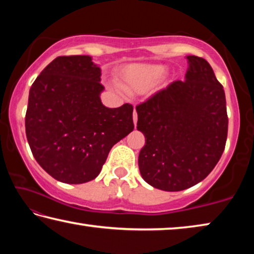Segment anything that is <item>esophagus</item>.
Returning <instances> with one entry per match:
<instances>
[{"label": "esophagus", "mask_w": 254, "mask_h": 254, "mask_svg": "<svg viewBox=\"0 0 254 254\" xmlns=\"http://www.w3.org/2000/svg\"><path fill=\"white\" fill-rule=\"evenodd\" d=\"M136 121H137V114H136V111L134 110L133 111V123H134V127L136 126Z\"/></svg>", "instance_id": "1"}]
</instances>
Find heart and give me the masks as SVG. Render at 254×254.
Instances as JSON below:
<instances>
[{"instance_id":"heart-1","label":"heart","mask_w":254,"mask_h":254,"mask_svg":"<svg viewBox=\"0 0 254 254\" xmlns=\"http://www.w3.org/2000/svg\"><path fill=\"white\" fill-rule=\"evenodd\" d=\"M167 74V67L159 64H130L119 71L121 87L128 94H145Z\"/></svg>"}]
</instances>
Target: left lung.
Here are the masks:
<instances>
[{
	"instance_id": "8db88e82",
	"label": "left lung",
	"mask_w": 254,
	"mask_h": 254,
	"mask_svg": "<svg viewBox=\"0 0 254 254\" xmlns=\"http://www.w3.org/2000/svg\"><path fill=\"white\" fill-rule=\"evenodd\" d=\"M186 59L184 81H174L136 106V128L145 137L137 160L140 174L165 191L184 190L207 177L227 136L223 86L204 58Z\"/></svg>"
}]
</instances>
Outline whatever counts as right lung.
Here are the masks:
<instances>
[{
  "label": "right lung",
  "instance_id": "1",
  "mask_svg": "<svg viewBox=\"0 0 254 254\" xmlns=\"http://www.w3.org/2000/svg\"><path fill=\"white\" fill-rule=\"evenodd\" d=\"M101 75L91 56H63L30 88L28 142L41 168L58 182L95 179L112 147L134 128L132 105H103Z\"/></svg>",
  "mask_w": 254,
  "mask_h": 254
}]
</instances>
